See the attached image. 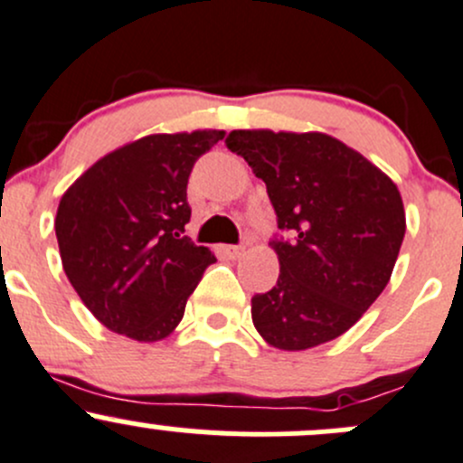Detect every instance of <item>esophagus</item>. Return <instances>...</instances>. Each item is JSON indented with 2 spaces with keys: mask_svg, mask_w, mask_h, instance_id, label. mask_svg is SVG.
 <instances>
[{
  "mask_svg": "<svg viewBox=\"0 0 463 463\" xmlns=\"http://www.w3.org/2000/svg\"><path fill=\"white\" fill-rule=\"evenodd\" d=\"M222 251H225L230 259H238V256L245 251V247H242V245H222Z\"/></svg>",
  "mask_w": 463,
  "mask_h": 463,
  "instance_id": "1",
  "label": "esophagus"
}]
</instances>
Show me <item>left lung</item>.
I'll return each instance as SVG.
<instances>
[{"label": "left lung", "mask_w": 463, "mask_h": 463, "mask_svg": "<svg viewBox=\"0 0 463 463\" xmlns=\"http://www.w3.org/2000/svg\"><path fill=\"white\" fill-rule=\"evenodd\" d=\"M267 187L280 274L251 298V321L279 350H307L350 330L388 285L406 212L397 184L326 133L238 128L225 140Z\"/></svg>", "instance_id": "8db88e82"}]
</instances>
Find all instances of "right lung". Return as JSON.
Instances as JSON below:
<instances>
[{
  "instance_id": "1",
  "label": "right lung",
  "mask_w": 463,
  "mask_h": 463,
  "mask_svg": "<svg viewBox=\"0 0 463 463\" xmlns=\"http://www.w3.org/2000/svg\"><path fill=\"white\" fill-rule=\"evenodd\" d=\"M222 137L216 128L145 136L99 158L61 196V265L111 332L140 343L169 336L203 271L216 263L184 236V225L189 174Z\"/></svg>"
}]
</instances>
